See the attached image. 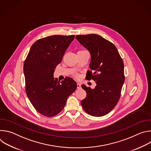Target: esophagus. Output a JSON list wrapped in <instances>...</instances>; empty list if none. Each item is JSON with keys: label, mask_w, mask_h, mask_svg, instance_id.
<instances>
[{"label": "esophagus", "mask_w": 151, "mask_h": 151, "mask_svg": "<svg viewBox=\"0 0 151 151\" xmlns=\"http://www.w3.org/2000/svg\"><path fill=\"white\" fill-rule=\"evenodd\" d=\"M77 88L80 89L81 88V84L79 83H77Z\"/></svg>", "instance_id": "34e87169"}]
</instances>
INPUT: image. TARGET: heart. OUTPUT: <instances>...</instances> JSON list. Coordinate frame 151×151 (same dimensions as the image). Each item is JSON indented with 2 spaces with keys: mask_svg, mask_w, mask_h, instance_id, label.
Masks as SVG:
<instances>
[{
  "mask_svg": "<svg viewBox=\"0 0 151 151\" xmlns=\"http://www.w3.org/2000/svg\"><path fill=\"white\" fill-rule=\"evenodd\" d=\"M75 76H76V77H78V76H77V75H75Z\"/></svg>",
  "mask_w": 151,
  "mask_h": 151,
  "instance_id": "obj_1",
  "label": "heart"
}]
</instances>
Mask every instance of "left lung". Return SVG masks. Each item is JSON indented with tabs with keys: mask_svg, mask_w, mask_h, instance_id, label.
<instances>
[{
	"mask_svg": "<svg viewBox=\"0 0 151 151\" xmlns=\"http://www.w3.org/2000/svg\"><path fill=\"white\" fill-rule=\"evenodd\" d=\"M76 38L91 54V70L86 78L96 83L94 89L81 85L87 94L81 105L90 115L104 116L114 108L121 97L125 81L122 59L114 44L98 35H77Z\"/></svg>",
	"mask_w": 151,
	"mask_h": 151,
	"instance_id": "left-lung-1",
	"label": "left lung"
}]
</instances>
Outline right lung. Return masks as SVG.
Instances as JSON below:
<instances>
[{"instance_id": "obj_1", "label": "right lung", "mask_w": 151, "mask_h": 151, "mask_svg": "<svg viewBox=\"0 0 151 151\" xmlns=\"http://www.w3.org/2000/svg\"><path fill=\"white\" fill-rule=\"evenodd\" d=\"M75 35H54L36 40L24 63L26 92L35 109L42 115L59 114L76 89L77 83L66 77L61 83L54 78L56 66L73 40Z\"/></svg>"}]
</instances>
